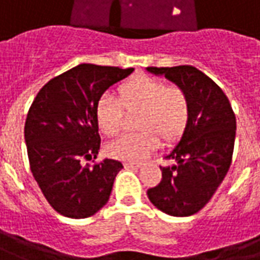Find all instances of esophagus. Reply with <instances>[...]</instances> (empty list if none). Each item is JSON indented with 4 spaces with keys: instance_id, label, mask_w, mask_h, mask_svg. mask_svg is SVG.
<instances>
[{
    "instance_id": "obj_1",
    "label": "esophagus",
    "mask_w": 260,
    "mask_h": 260,
    "mask_svg": "<svg viewBox=\"0 0 260 260\" xmlns=\"http://www.w3.org/2000/svg\"><path fill=\"white\" fill-rule=\"evenodd\" d=\"M124 166L126 169H141L142 168L139 163H128V161H126V163H124Z\"/></svg>"
}]
</instances>
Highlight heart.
Listing matches in <instances>:
<instances>
[{"label":"heart","mask_w":260,"mask_h":260,"mask_svg":"<svg viewBox=\"0 0 260 260\" xmlns=\"http://www.w3.org/2000/svg\"><path fill=\"white\" fill-rule=\"evenodd\" d=\"M118 99L103 95L95 107V118L101 132L115 136L122 128L124 111H139L136 128L142 132L128 134L108 145L114 159L138 163L145 160L157 146L177 141L190 119V101L179 86H166L163 81L138 76L118 87Z\"/></svg>","instance_id":"1"}]
</instances>
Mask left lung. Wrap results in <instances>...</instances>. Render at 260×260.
<instances>
[{"label":"left lung","instance_id":"8db88e82","mask_svg":"<svg viewBox=\"0 0 260 260\" xmlns=\"http://www.w3.org/2000/svg\"><path fill=\"white\" fill-rule=\"evenodd\" d=\"M181 87L190 101V119L180 141L160 168L161 180L148 190L150 203L173 217L199 212L211 200L231 166L237 119L230 100L208 76L193 66L146 67Z\"/></svg>","mask_w":260,"mask_h":260}]
</instances>
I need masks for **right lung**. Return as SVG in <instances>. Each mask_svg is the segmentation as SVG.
<instances>
[{"label": "right lung", "mask_w": 260, "mask_h": 260, "mask_svg": "<svg viewBox=\"0 0 260 260\" xmlns=\"http://www.w3.org/2000/svg\"><path fill=\"white\" fill-rule=\"evenodd\" d=\"M134 69L83 63L42 87L25 122L30 172L45 199L69 218H87L108 203L114 180L124 168L114 159L90 168L101 138L95 107L112 84Z\"/></svg>", "instance_id": "add662e5"}]
</instances>
